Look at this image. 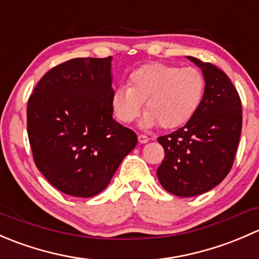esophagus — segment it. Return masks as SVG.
<instances>
[{
    "label": "esophagus",
    "mask_w": 259,
    "mask_h": 259,
    "mask_svg": "<svg viewBox=\"0 0 259 259\" xmlns=\"http://www.w3.org/2000/svg\"><path fill=\"white\" fill-rule=\"evenodd\" d=\"M138 140H139L140 144H145V143H148L149 140H150V138H148L146 135L139 134V135H138Z\"/></svg>",
    "instance_id": "1"
}]
</instances>
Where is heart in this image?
Instances as JSON below:
<instances>
[{
	"label": "heart",
	"instance_id": "obj_1",
	"mask_svg": "<svg viewBox=\"0 0 259 259\" xmlns=\"http://www.w3.org/2000/svg\"><path fill=\"white\" fill-rule=\"evenodd\" d=\"M205 79L195 67L154 62L130 74L129 86L121 85L113 94L115 116L129 124L139 116L143 103L145 127L160 125L170 130L187 124L204 98Z\"/></svg>",
	"mask_w": 259,
	"mask_h": 259
}]
</instances>
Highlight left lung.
Returning <instances> with one entry per match:
<instances>
[{"instance_id":"left-lung-1","label":"left lung","mask_w":259,"mask_h":259,"mask_svg":"<svg viewBox=\"0 0 259 259\" xmlns=\"http://www.w3.org/2000/svg\"><path fill=\"white\" fill-rule=\"evenodd\" d=\"M188 59L202 69L204 98L184 126L158 138L165 153L156 170L158 179L178 197L203 194L226 178L242 132V103L229 77L209 62Z\"/></svg>"}]
</instances>
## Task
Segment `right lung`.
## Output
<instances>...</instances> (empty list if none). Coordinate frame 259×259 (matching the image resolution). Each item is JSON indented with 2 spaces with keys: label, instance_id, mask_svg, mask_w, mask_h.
<instances>
[{
  "label": "right lung",
  "instance_id": "obj_1",
  "mask_svg": "<svg viewBox=\"0 0 259 259\" xmlns=\"http://www.w3.org/2000/svg\"><path fill=\"white\" fill-rule=\"evenodd\" d=\"M111 59L79 57L52 67L27 104L33 160L51 185L90 198L110 183L137 134L113 119Z\"/></svg>",
  "mask_w": 259,
  "mask_h": 259
}]
</instances>
